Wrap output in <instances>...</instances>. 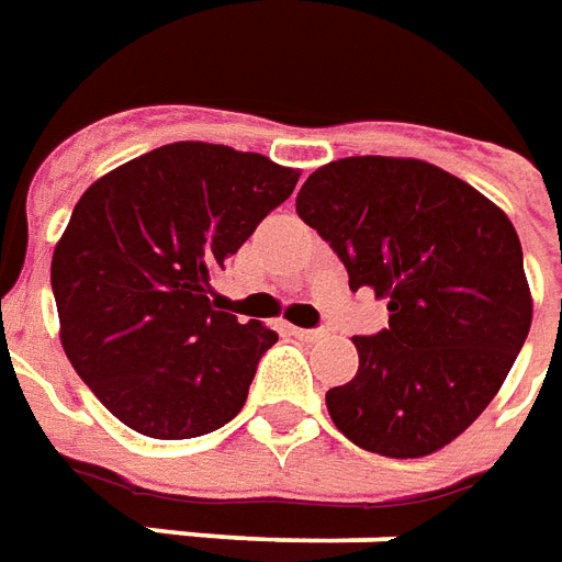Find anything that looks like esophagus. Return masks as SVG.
<instances>
[{"label":"esophagus","instance_id":"obj_1","mask_svg":"<svg viewBox=\"0 0 562 562\" xmlns=\"http://www.w3.org/2000/svg\"><path fill=\"white\" fill-rule=\"evenodd\" d=\"M293 336L302 338V341H317V338H326V329H293Z\"/></svg>","mask_w":562,"mask_h":562}]
</instances>
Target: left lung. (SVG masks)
I'll return each mask as SVG.
<instances>
[{"label":"left lung","mask_w":562,"mask_h":562,"mask_svg":"<svg viewBox=\"0 0 562 562\" xmlns=\"http://www.w3.org/2000/svg\"><path fill=\"white\" fill-rule=\"evenodd\" d=\"M296 214L329 241L351 290L387 302V329L353 336L360 369L326 390L363 451L415 460L491 405L532 324L524 250L499 205L412 157H345L308 175Z\"/></svg>","instance_id":"obj_1"}]
</instances>
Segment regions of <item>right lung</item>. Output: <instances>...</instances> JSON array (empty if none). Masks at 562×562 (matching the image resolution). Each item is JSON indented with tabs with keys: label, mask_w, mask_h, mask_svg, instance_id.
Segmentation results:
<instances>
[{
	"label": "right lung",
	"mask_w": 562,
	"mask_h": 562,
	"mask_svg": "<svg viewBox=\"0 0 562 562\" xmlns=\"http://www.w3.org/2000/svg\"><path fill=\"white\" fill-rule=\"evenodd\" d=\"M300 169L209 142H175L83 190L54 248L63 351L121 424L196 439L241 412L278 333L214 312L211 278Z\"/></svg>",
	"instance_id": "obj_1"
}]
</instances>
